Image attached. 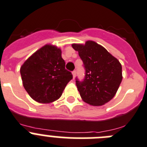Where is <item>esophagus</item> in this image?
<instances>
[{
	"instance_id": "34e87169",
	"label": "esophagus",
	"mask_w": 147,
	"mask_h": 147,
	"mask_svg": "<svg viewBox=\"0 0 147 147\" xmlns=\"http://www.w3.org/2000/svg\"><path fill=\"white\" fill-rule=\"evenodd\" d=\"M72 75H73V78L75 79V76H76V71H75V70H74L73 72H72Z\"/></svg>"
}]
</instances>
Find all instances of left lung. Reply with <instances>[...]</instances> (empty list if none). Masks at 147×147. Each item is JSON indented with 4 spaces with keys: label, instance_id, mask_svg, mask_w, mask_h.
<instances>
[{
    "label": "left lung",
    "instance_id": "1",
    "mask_svg": "<svg viewBox=\"0 0 147 147\" xmlns=\"http://www.w3.org/2000/svg\"><path fill=\"white\" fill-rule=\"evenodd\" d=\"M83 61L85 76L75 78L78 90L83 101L99 106L107 103L116 94L122 80L121 65L101 45L88 41L84 45H72Z\"/></svg>",
    "mask_w": 147,
    "mask_h": 147
}]
</instances>
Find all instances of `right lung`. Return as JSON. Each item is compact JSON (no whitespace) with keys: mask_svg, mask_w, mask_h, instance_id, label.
Returning <instances> with one entry per match:
<instances>
[{"mask_svg":"<svg viewBox=\"0 0 147 147\" xmlns=\"http://www.w3.org/2000/svg\"><path fill=\"white\" fill-rule=\"evenodd\" d=\"M23 86L31 98L48 103L60 98L72 72L65 69L61 51L45 45L29 57L20 68Z\"/></svg>","mask_w":147,"mask_h":147,"instance_id":"1","label":"right lung"}]
</instances>
